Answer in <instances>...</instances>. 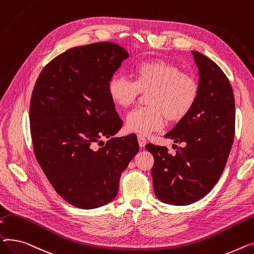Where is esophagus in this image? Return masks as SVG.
Wrapping results in <instances>:
<instances>
[{
    "label": "esophagus",
    "mask_w": 254,
    "mask_h": 254,
    "mask_svg": "<svg viewBox=\"0 0 254 254\" xmlns=\"http://www.w3.org/2000/svg\"><path fill=\"white\" fill-rule=\"evenodd\" d=\"M137 139H138L139 146L140 147H144V145L146 144V139L142 135H140V134H138V135H137Z\"/></svg>",
    "instance_id": "1"
}]
</instances>
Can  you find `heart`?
Segmentation results:
<instances>
[{"label":"heart","instance_id":"obj_1","mask_svg":"<svg viewBox=\"0 0 254 254\" xmlns=\"http://www.w3.org/2000/svg\"><path fill=\"white\" fill-rule=\"evenodd\" d=\"M134 80L117 73L108 84V94L118 107L128 108L141 93H147L150 106L132 111L126 118V128L146 135L160 130L165 118L180 122L195 106L199 96L197 81L182 72L175 64L165 59L138 63L132 69Z\"/></svg>","mask_w":254,"mask_h":254}]
</instances>
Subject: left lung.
I'll list each match as a JSON object with an SVG mask.
<instances>
[{
	"instance_id": "obj_1",
	"label": "left lung",
	"mask_w": 254,
	"mask_h": 254,
	"mask_svg": "<svg viewBox=\"0 0 254 254\" xmlns=\"http://www.w3.org/2000/svg\"><path fill=\"white\" fill-rule=\"evenodd\" d=\"M191 54L199 70V96L190 114L165 134L183 146L171 155L165 146L145 145L155 160V195L171 205L191 204L212 190L225 169L235 135L230 81L211 59L197 51Z\"/></svg>"
}]
</instances>
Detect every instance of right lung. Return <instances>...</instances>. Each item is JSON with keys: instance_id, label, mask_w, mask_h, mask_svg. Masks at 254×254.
Masks as SVG:
<instances>
[{"instance_id": "1", "label": "right lung", "mask_w": 254, "mask_h": 254, "mask_svg": "<svg viewBox=\"0 0 254 254\" xmlns=\"http://www.w3.org/2000/svg\"><path fill=\"white\" fill-rule=\"evenodd\" d=\"M128 52L113 42L74 47L43 68L29 123L36 159L56 192L81 209L113 201L121 173L139 150L136 135L110 138L123 122L108 84Z\"/></svg>"}]
</instances>
